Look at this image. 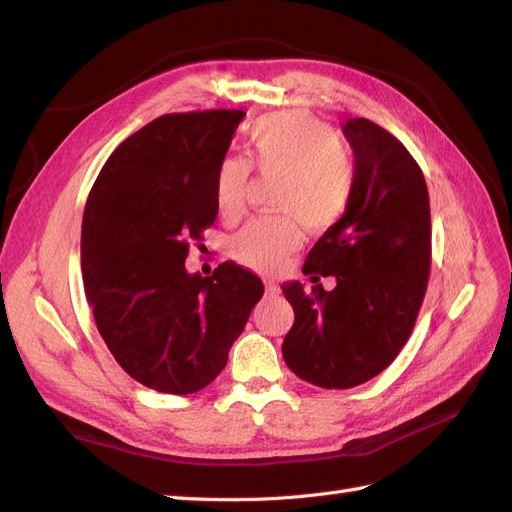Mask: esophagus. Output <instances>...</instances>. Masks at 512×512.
<instances>
[{"label":"esophagus","mask_w":512,"mask_h":512,"mask_svg":"<svg viewBox=\"0 0 512 512\" xmlns=\"http://www.w3.org/2000/svg\"><path fill=\"white\" fill-rule=\"evenodd\" d=\"M267 286V294H269V297H275V294H280V288H277L275 284H271V282H267L265 284Z\"/></svg>","instance_id":"obj_1"}]
</instances>
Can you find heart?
Wrapping results in <instances>:
<instances>
[{
  "label": "heart",
  "mask_w": 512,
  "mask_h": 512,
  "mask_svg": "<svg viewBox=\"0 0 512 512\" xmlns=\"http://www.w3.org/2000/svg\"><path fill=\"white\" fill-rule=\"evenodd\" d=\"M250 168L262 177H280L275 207L290 211L254 220L230 241L237 262L265 273L280 269L299 247L298 217L314 230L337 224L350 207L356 185L350 149L333 136L327 123L305 111L256 119L245 132V160L226 158L218 164L213 190L222 218L237 220L245 211Z\"/></svg>",
  "instance_id": "1"
}]
</instances>
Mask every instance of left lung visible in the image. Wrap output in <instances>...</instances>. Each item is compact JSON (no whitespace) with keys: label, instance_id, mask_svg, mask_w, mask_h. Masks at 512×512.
Here are the masks:
<instances>
[{"label":"left lung","instance_id":"8db88e82","mask_svg":"<svg viewBox=\"0 0 512 512\" xmlns=\"http://www.w3.org/2000/svg\"><path fill=\"white\" fill-rule=\"evenodd\" d=\"M344 134L356 185L344 218L307 254L303 273L333 275L337 286L307 292L284 284L294 324L286 365L320 389H352L389 367L406 346L431 267L429 194L421 166L378 123L356 117ZM320 280V277H316Z\"/></svg>","mask_w":512,"mask_h":512}]
</instances>
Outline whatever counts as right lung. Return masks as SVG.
<instances>
[{"label": "right lung", "mask_w": 512, "mask_h": 512, "mask_svg": "<svg viewBox=\"0 0 512 512\" xmlns=\"http://www.w3.org/2000/svg\"><path fill=\"white\" fill-rule=\"evenodd\" d=\"M243 111L170 113L128 136L89 192L81 228L87 301L136 382L205 389L226 367L265 286L235 262L190 275V243L218 218L213 179Z\"/></svg>", "instance_id": "1"}]
</instances>
